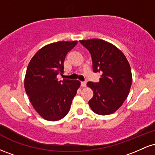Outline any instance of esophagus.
Wrapping results in <instances>:
<instances>
[{
	"instance_id": "1",
	"label": "esophagus",
	"mask_w": 155,
	"mask_h": 155,
	"mask_svg": "<svg viewBox=\"0 0 155 155\" xmlns=\"http://www.w3.org/2000/svg\"><path fill=\"white\" fill-rule=\"evenodd\" d=\"M87 85V83L85 82V81H81V86L82 87H85Z\"/></svg>"
}]
</instances>
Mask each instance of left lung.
<instances>
[{"instance_id":"left-lung-1","label":"left lung","mask_w":155,"mask_h":155,"mask_svg":"<svg viewBox=\"0 0 155 155\" xmlns=\"http://www.w3.org/2000/svg\"><path fill=\"white\" fill-rule=\"evenodd\" d=\"M79 41L91 54L93 72L101 74L99 82L87 84L93 91L89 106L99 115L114 113L127 98L132 84L128 61L122 51L106 41L92 38Z\"/></svg>"}]
</instances>
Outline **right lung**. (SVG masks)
Returning <instances> with one entry per match:
<instances>
[{
    "label": "right lung",
    "mask_w": 155,
    "mask_h": 155,
    "mask_svg": "<svg viewBox=\"0 0 155 155\" xmlns=\"http://www.w3.org/2000/svg\"><path fill=\"white\" fill-rule=\"evenodd\" d=\"M77 41H58L44 46L32 58L25 77V89L32 106L42 118L58 121L66 116L79 88L78 80L57 76L63 73L65 56Z\"/></svg>",
    "instance_id": "add662e5"
}]
</instances>
